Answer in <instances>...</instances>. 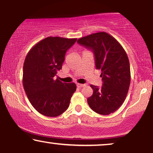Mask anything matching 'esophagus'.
Listing matches in <instances>:
<instances>
[{"instance_id": "34e87169", "label": "esophagus", "mask_w": 153, "mask_h": 153, "mask_svg": "<svg viewBox=\"0 0 153 153\" xmlns=\"http://www.w3.org/2000/svg\"><path fill=\"white\" fill-rule=\"evenodd\" d=\"M85 84H82V83H76V86L78 88H82L85 86Z\"/></svg>"}]
</instances>
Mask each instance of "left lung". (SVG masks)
<instances>
[{
    "instance_id": "obj_1",
    "label": "left lung",
    "mask_w": 153,
    "mask_h": 153,
    "mask_svg": "<svg viewBox=\"0 0 153 153\" xmlns=\"http://www.w3.org/2000/svg\"><path fill=\"white\" fill-rule=\"evenodd\" d=\"M77 42L92 50L96 69L102 72V86L91 85L93 94L88 98V104L97 114L109 115L120 108L128 93L131 76L126 52L114 37L105 32L81 37Z\"/></svg>"
}]
</instances>
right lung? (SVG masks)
I'll list each match as a JSON object with an SVG mask.
<instances>
[{
    "label": "right lung",
    "mask_w": 153,
    "mask_h": 153,
    "mask_svg": "<svg viewBox=\"0 0 153 153\" xmlns=\"http://www.w3.org/2000/svg\"><path fill=\"white\" fill-rule=\"evenodd\" d=\"M76 39L48 37L27 54L23 68V85L33 107L44 116L56 117L68 109L76 89L74 83H62L57 72L62 69L68 50Z\"/></svg>",
    "instance_id": "1"
}]
</instances>
